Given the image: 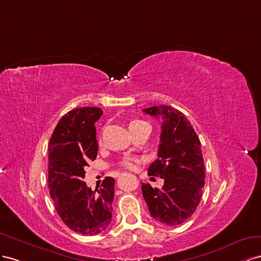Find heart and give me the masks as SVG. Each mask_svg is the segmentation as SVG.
<instances>
[{
	"label": "heart",
	"instance_id": "1",
	"mask_svg": "<svg viewBox=\"0 0 261 261\" xmlns=\"http://www.w3.org/2000/svg\"><path fill=\"white\" fill-rule=\"evenodd\" d=\"M145 123L144 121L142 120H139V119H136V120H132L130 121L129 123V129L133 128V126H137V125H140V124H143ZM140 163V160L137 159V158H124L122 161H121V165L126 168V169H130V170H136L138 165Z\"/></svg>",
	"mask_w": 261,
	"mask_h": 261
}]
</instances>
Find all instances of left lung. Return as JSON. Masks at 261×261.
Here are the masks:
<instances>
[{
	"mask_svg": "<svg viewBox=\"0 0 261 261\" xmlns=\"http://www.w3.org/2000/svg\"><path fill=\"white\" fill-rule=\"evenodd\" d=\"M143 111L163 120L159 159L147 173L164 178V186L159 189L142 184V195L152 218L166 225H179L195 213L202 197L205 174L200 140L179 110L162 105Z\"/></svg>",
	"mask_w": 261,
	"mask_h": 261,
	"instance_id": "1",
	"label": "left lung"
}]
</instances>
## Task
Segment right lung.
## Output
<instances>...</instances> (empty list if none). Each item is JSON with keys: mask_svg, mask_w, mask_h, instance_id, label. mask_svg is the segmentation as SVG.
Listing matches in <instances>:
<instances>
[{"mask_svg": "<svg viewBox=\"0 0 261 261\" xmlns=\"http://www.w3.org/2000/svg\"><path fill=\"white\" fill-rule=\"evenodd\" d=\"M101 115L98 107L69 111L58 122L48 145L50 196L64 224L83 235L102 232L113 217L114 178L106 177L95 191L83 181L85 167L97 156L95 122Z\"/></svg>", "mask_w": 261, "mask_h": 261, "instance_id": "obj_1", "label": "right lung"}]
</instances>
